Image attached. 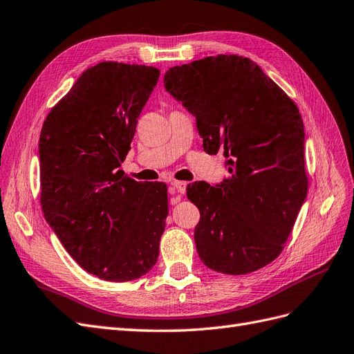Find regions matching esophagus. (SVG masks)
<instances>
[{"label": "esophagus", "instance_id": "1", "mask_svg": "<svg viewBox=\"0 0 354 354\" xmlns=\"http://www.w3.org/2000/svg\"><path fill=\"white\" fill-rule=\"evenodd\" d=\"M186 192V181H173V183L169 185V195H183ZM178 198H171V202H177Z\"/></svg>", "mask_w": 354, "mask_h": 354}]
</instances>
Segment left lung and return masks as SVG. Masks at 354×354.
<instances>
[{
	"mask_svg": "<svg viewBox=\"0 0 354 354\" xmlns=\"http://www.w3.org/2000/svg\"><path fill=\"white\" fill-rule=\"evenodd\" d=\"M164 87L195 116L203 151L221 152L229 177L195 181L199 259L211 270L246 274L281 254L307 196L304 125L295 103L242 56L169 68Z\"/></svg>",
	"mask_w": 354,
	"mask_h": 354,
	"instance_id": "1",
	"label": "left lung"
}]
</instances>
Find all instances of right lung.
Listing matches in <instances>:
<instances>
[{
    "mask_svg": "<svg viewBox=\"0 0 354 354\" xmlns=\"http://www.w3.org/2000/svg\"><path fill=\"white\" fill-rule=\"evenodd\" d=\"M158 78L152 66L102 62L82 72L41 130L44 217L72 259L103 281L137 279L159 255L167 186L147 189L120 169Z\"/></svg>",
    "mask_w": 354,
    "mask_h": 354,
    "instance_id": "obj_1",
    "label": "right lung"
}]
</instances>
